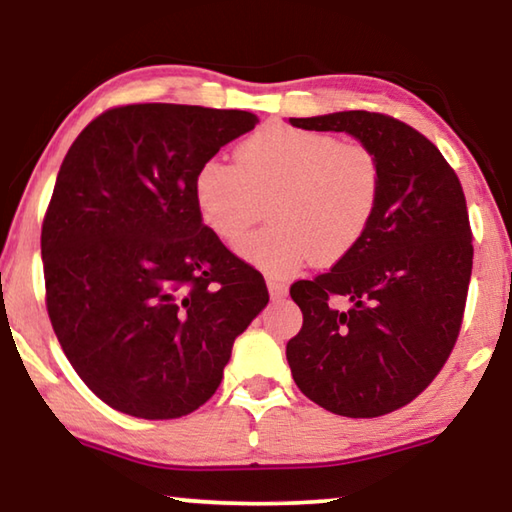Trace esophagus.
Instances as JSON below:
<instances>
[{
  "label": "esophagus",
  "mask_w": 512,
  "mask_h": 512,
  "mask_svg": "<svg viewBox=\"0 0 512 512\" xmlns=\"http://www.w3.org/2000/svg\"><path fill=\"white\" fill-rule=\"evenodd\" d=\"M268 291H270V298L272 300H279L284 298L286 293H289V286H286L284 282H277V279H268Z\"/></svg>",
  "instance_id": "esophagus-1"
}]
</instances>
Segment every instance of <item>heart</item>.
<instances>
[{"mask_svg": "<svg viewBox=\"0 0 512 512\" xmlns=\"http://www.w3.org/2000/svg\"><path fill=\"white\" fill-rule=\"evenodd\" d=\"M193 195L205 226L233 244L270 200L272 226L240 242L242 258L289 277L317 258L331 265L366 237L382 198V163L370 146L331 132L265 125L235 149V165L209 158Z\"/></svg>", "mask_w": 512, "mask_h": 512, "instance_id": "b5f03b06", "label": "heart"}]
</instances>
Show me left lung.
Masks as SVG:
<instances>
[{"label":"left lung","mask_w":512,"mask_h":512,"mask_svg":"<svg viewBox=\"0 0 512 512\" xmlns=\"http://www.w3.org/2000/svg\"><path fill=\"white\" fill-rule=\"evenodd\" d=\"M291 125L370 146L382 198L352 254L291 286L303 328L286 342V361L324 410L389 415L436 380L459 338L473 268L464 188L436 144L394 116L338 111Z\"/></svg>","instance_id":"obj_1"}]
</instances>
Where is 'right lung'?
<instances>
[{
  "instance_id": "obj_1",
  "label": "right lung",
  "mask_w": 512,
  "mask_h": 512,
  "mask_svg": "<svg viewBox=\"0 0 512 512\" xmlns=\"http://www.w3.org/2000/svg\"><path fill=\"white\" fill-rule=\"evenodd\" d=\"M258 116L125 104L69 146L41 226L46 310L62 352L125 415L177 419L221 384L268 305L261 272L202 223L193 179Z\"/></svg>"
}]
</instances>
